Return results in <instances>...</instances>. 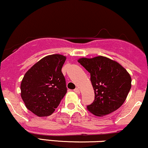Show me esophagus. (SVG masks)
Here are the masks:
<instances>
[{
    "label": "esophagus",
    "instance_id": "1",
    "mask_svg": "<svg viewBox=\"0 0 148 148\" xmlns=\"http://www.w3.org/2000/svg\"><path fill=\"white\" fill-rule=\"evenodd\" d=\"M74 91L76 93H77V94H79V93H80V90H79V88H75V89L74 90Z\"/></svg>",
    "mask_w": 148,
    "mask_h": 148
}]
</instances>
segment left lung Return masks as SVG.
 I'll return each instance as SVG.
<instances>
[{
  "label": "left lung",
  "mask_w": 148,
  "mask_h": 148,
  "mask_svg": "<svg viewBox=\"0 0 148 148\" xmlns=\"http://www.w3.org/2000/svg\"><path fill=\"white\" fill-rule=\"evenodd\" d=\"M90 74L95 100L87 109L97 116L109 114L118 109L132 87V79L121 64L106 57L82 58L78 60Z\"/></svg>",
  "instance_id": "8db88e82"
}]
</instances>
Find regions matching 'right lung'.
Here are the masks:
<instances>
[{
  "label": "right lung",
  "instance_id": "obj_1",
  "mask_svg": "<svg viewBox=\"0 0 148 148\" xmlns=\"http://www.w3.org/2000/svg\"><path fill=\"white\" fill-rule=\"evenodd\" d=\"M66 57L47 56L25 74L21 84V96L25 106L39 117L51 115L67 93L62 67Z\"/></svg>",
  "mask_w": 148,
  "mask_h": 148
}]
</instances>
